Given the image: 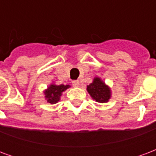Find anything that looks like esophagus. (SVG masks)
<instances>
[{
    "mask_svg": "<svg viewBox=\"0 0 156 156\" xmlns=\"http://www.w3.org/2000/svg\"><path fill=\"white\" fill-rule=\"evenodd\" d=\"M73 87H79V81L78 80L73 81Z\"/></svg>",
    "mask_w": 156,
    "mask_h": 156,
    "instance_id": "34e87169",
    "label": "esophagus"
}]
</instances>
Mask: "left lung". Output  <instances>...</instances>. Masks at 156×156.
Returning <instances> with one entry per match:
<instances>
[{"label": "left lung", "mask_w": 156, "mask_h": 156, "mask_svg": "<svg viewBox=\"0 0 156 156\" xmlns=\"http://www.w3.org/2000/svg\"><path fill=\"white\" fill-rule=\"evenodd\" d=\"M87 91L91 98L98 103H107L111 98L112 91L110 87L99 77H94L93 82L87 86Z\"/></svg>", "instance_id": "8db88e82"}]
</instances>
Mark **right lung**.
<instances>
[{"label":"right lung","instance_id":"obj_1","mask_svg":"<svg viewBox=\"0 0 156 156\" xmlns=\"http://www.w3.org/2000/svg\"><path fill=\"white\" fill-rule=\"evenodd\" d=\"M71 87L69 84L57 85L54 83H51V84L48 85V87L43 90L45 99L48 103L51 105H55L58 103L60 100L62 93L65 92L68 88Z\"/></svg>","mask_w":156,"mask_h":156}]
</instances>
